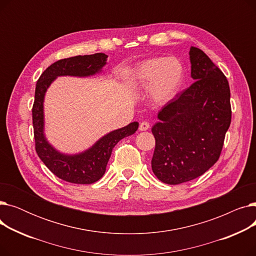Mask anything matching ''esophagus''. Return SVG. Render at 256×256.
<instances>
[{
    "label": "esophagus",
    "instance_id": "obj_1",
    "mask_svg": "<svg viewBox=\"0 0 256 256\" xmlns=\"http://www.w3.org/2000/svg\"><path fill=\"white\" fill-rule=\"evenodd\" d=\"M150 128V124L147 122V121H142V122L140 124V126H139V130H147Z\"/></svg>",
    "mask_w": 256,
    "mask_h": 256
}]
</instances>
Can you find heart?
<instances>
[{"instance_id": "heart-1", "label": "heart", "mask_w": 256, "mask_h": 256, "mask_svg": "<svg viewBox=\"0 0 256 256\" xmlns=\"http://www.w3.org/2000/svg\"><path fill=\"white\" fill-rule=\"evenodd\" d=\"M184 76V65L174 57L145 60L138 66L135 74L138 87L143 90L152 89L154 98L158 102H166L176 94Z\"/></svg>"}]
</instances>
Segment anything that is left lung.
<instances>
[{
  "label": "left lung",
  "mask_w": 256,
  "mask_h": 256,
  "mask_svg": "<svg viewBox=\"0 0 256 256\" xmlns=\"http://www.w3.org/2000/svg\"><path fill=\"white\" fill-rule=\"evenodd\" d=\"M195 82L158 112L152 168L165 184L202 176L220 158L232 122L230 89L224 74L198 48H190Z\"/></svg>",
  "instance_id": "obj_1"
}]
</instances>
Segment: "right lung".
<instances>
[{"instance_id": "add662e5", "label": "right lung", "mask_w": 256, "mask_h": 256, "mask_svg": "<svg viewBox=\"0 0 256 256\" xmlns=\"http://www.w3.org/2000/svg\"><path fill=\"white\" fill-rule=\"evenodd\" d=\"M106 58V54L98 52L61 59L48 66L37 80L32 108L35 150L52 173L67 182L88 184L100 180L106 172L114 146L121 139L132 135L139 126L138 122H132L122 128L113 130L88 150L74 156L60 154L48 144L44 135V100L46 91L52 80L59 76H92L100 72Z\"/></svg>"}]
</instances>
